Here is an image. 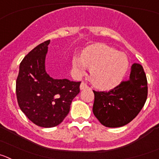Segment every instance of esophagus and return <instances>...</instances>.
<instances>
[{"instance_id":"1","label":"esophagus","mask_w":159,"mask_h":159,"mask_svg":"<svg viewBox=\"0 0 159 159\" xmlns=\"http://www.w3.org/2000/svg\"><path fill=\"white\" fill-rule=\"evenodd\" d=\"M87 88H88V84H87L86 83H84V82L81 83V84H80V90H84V89H87Z\"/></svg>"}]
</instances>
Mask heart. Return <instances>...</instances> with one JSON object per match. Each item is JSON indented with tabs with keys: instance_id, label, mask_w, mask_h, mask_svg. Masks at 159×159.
<instances>
[{
	"instance_id": "heart-1",
	"label": "heart",
	"mask_w": 159,
	"mask_h": 159,
	"mask_svg": "<svg viewBox=\"0 0 159 159\" xmlns=\"http://www.w3.org/2000/svg\"><path fill=\"white\" fill-rule=\"evenodd\" d=\"M71 64L76 76L84 75L88 67H91L92 82L102 89H110L119 84L129 64L123 53L102 43L87 48L83 56L75 55Z\"/></svg>"
}]
</instances>
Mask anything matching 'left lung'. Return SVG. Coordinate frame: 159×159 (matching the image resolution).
Instances as JSON below:
<instances>
[{
	"mask_svg": "<svg viewBox=\"0 0 159 159\" xmlns=\"http://www.w3.org/2000/svg\"><path fill=\"white\" fill-rule=\"evenodd\" d=\"M93 113L107 127H119L132 121L145 104L147 80L139 64L131 66L130 79L107 92H95Z\"/></svg>",
	"mask_w": 159,
	"mask_h": 159,
	"instance_id": "obj_1",
	"label": "left lung"
}]
</instances>
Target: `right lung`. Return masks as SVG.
Here are the masks:
<instances>
[{"mask_svg": "<svg viewBox=\"0 0 159 159\" xmlns=\"http://www.w3.org/2000/svg\"><path fill=\"white\" fill-rule=\"evenodd\" d=\"M50 40L32 49L20 64L16 82L17 102L28 119L39 127H53L69 113L81 82L53 79L45 69Z\"/></svg>", "mask_w": 159, "mask_h": 159, "instance_id": "1", "label": "right lung"}]
</instances>
